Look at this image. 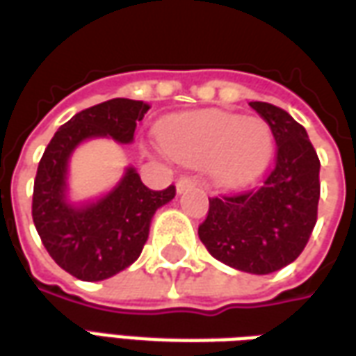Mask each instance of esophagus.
I'll return each instance as SVG.
<instances>
[{"label": "esophagus", "instance_id": "34e87169", "mask_svg": "<svg viewBox=\"0 0 356 356\" xmlns=\"http://www.w3.org/2000/svg\"><path fill=\"white\" fill-rule=\"evenodd\" d=\"M197 186V180L193 178V176H180L178 178V182H176V190H178V193H182V191L190 190V188H195Z\"/></svg>", "mask_w": 356, "mask_h": 356}]
</instances>
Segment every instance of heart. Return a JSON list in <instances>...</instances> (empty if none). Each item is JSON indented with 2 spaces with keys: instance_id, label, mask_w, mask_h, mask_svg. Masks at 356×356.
Wrapping results in <instances>:
<instances>
[{
  "instance_id": "heart-1",
  "label": "heart",
  "mask_w": 356,
  "mask_h": 356,
  "mask_svg": "<svg viewBox=\"0 0 356 356\" xmlns=\"http://www.w3.org/2000/svg\"><path fill=\"white\" fill-rule=\"evenodd\" d=\"M161 143L180 163H211L213 178L226 188L254 180L272 155V132L264 120L224 111H201L174 120Z\"/></svg>"
}]
</instances>
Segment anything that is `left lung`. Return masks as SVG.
<instances>
[{
    "label": "left lung",
    "mask_w": 356,
    "mask_h": 356,
    "mask_svg": "<svg viewBox=\"0 0 356 356\" xmlns=\"http://www.w3.org/2000/svg\"><path fill=\"white\" fill-rule=\"evenodd\" d=\"M276 140V163L261 188L209 197L199 239L216 261L251 274L293 263L318 216L320 161L307 130L272 103L251 102Z\"/></svg>",
    "instance_id": "left-lung-1"
}]
</instances>
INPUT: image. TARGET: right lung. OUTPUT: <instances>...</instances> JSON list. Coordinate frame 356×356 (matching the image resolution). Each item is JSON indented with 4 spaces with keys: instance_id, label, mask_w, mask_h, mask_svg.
Returning a JSON list of instances; mask_svg holds the SVG:
<instances>
[{
    "instance_id": "1",
    "label": "right lung",
    "mask_w": 356,
    "mask_h": 356,
    "mask_svg": "<svg viewBox=\"0 0 356 356\" xmlns=\"http://www.w3.org/2000/svg\"><path fill=\"white\" fill-rule=\"evenodd\" d=\"M147 111V103L124 97L80 111L55 132L40 159L32 195L34 226L53 261L74 278L99 282L128 268L147 241L155 211L176 195L174 186L149 190L130 166L99 201L82 207L67 201V163L78 143L97 136L130 143Z\"/></svg>"
}]
</instances>
